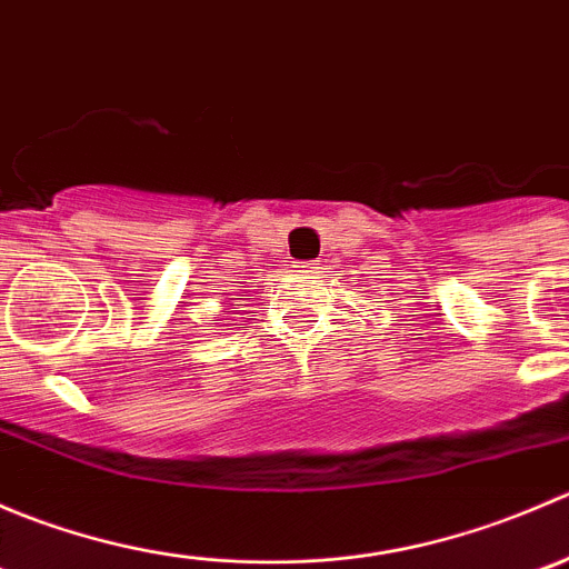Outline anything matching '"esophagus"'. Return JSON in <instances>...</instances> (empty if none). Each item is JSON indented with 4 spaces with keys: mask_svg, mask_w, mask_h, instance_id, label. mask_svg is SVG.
Listing matches in <instances>:
<instances>
[{
    "mask_svg": "<svg viewBox=\"0 0 569 569\" xmlns=\"http://www.w3.org/2000/svg\"><path fill=\"white\" fill-rule=\"evenodd\" d=\"M295 267H297V272H313V269H317L311 261H297Z\"/></svg>",
    "mask_w": 569,
    "mask_h": 569,
    "instance_id": "34e87169",
    "label": "esophagus"
}]
</instances>
